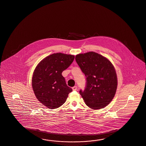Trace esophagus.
I'll list each match as a JSON object with an SVG mask.
<instances>
[{"instance_id": "1", "label": "esophagus", "mask_w": 146, "mask_h": 146, "mask_svg": "<svg viewBox=\"0 0 146 146\" xmlns=\"http://www.w3.org/2000/svg\"><path fill=\"white\" fill-rule=\"evenodd\" d=\"M72 90H73V91H76L77 90V86H75L73 87H72Z\"/></svg>"}]
</instances>
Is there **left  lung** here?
<instances>
[{"instance_id":"left-lung-1","label":"left lung","mask_w":146,"mask_h":146,"mask_svg":"<svg viewBox=\"0 0 146 146\" xmlns=\"http://www.w3.org/2000/svg\"><path fill=\"white\" fill-rule=\"evenodd\" d=\"M76 60L86 76L85 89L79 92L86 105L95 110L107 106L115 94L117 85L112 64L94 52L78 54Z\"/></svg>"}]
</instances>
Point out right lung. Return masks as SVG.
I'll list each match as a JSON object with an SVG mask.
<instances>
[{
    "label": "right lung",
    "instance_id": "1",
    "mask_svg": "<svg viewBox=\"0 0 146 146\" xmlns=\"http://www.w3.org/2000/svg\"><path fill=\"white\" fill-rule=\"evenodd\" d=\"M74 58V55L54 53L46 57L36 67L32 81L33 90L37 99L47 108L62 106L72 91L62 72L72 64Z\"/></svg>",
    "mask_w": 146,
    "mask_h": 146
}]
</instances>
